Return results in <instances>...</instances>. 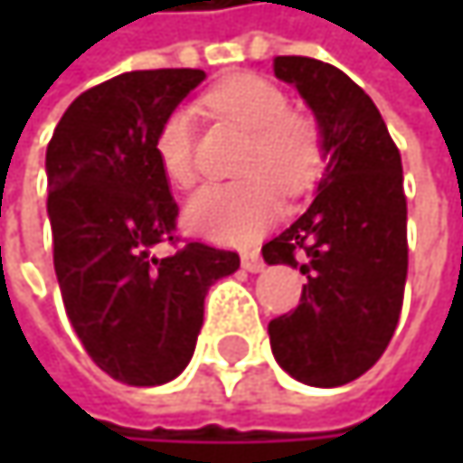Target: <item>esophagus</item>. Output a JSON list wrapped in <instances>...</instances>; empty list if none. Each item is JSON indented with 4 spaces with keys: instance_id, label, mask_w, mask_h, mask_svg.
Instances as JSON below:
<instances>
[{
    "instance_id": "1",
    "label": "esophagus",
    "mask_w": 463,
    "mask_h": 463,
    "mask_svg": "<svg viewBox=\"0 0 463 463\" xmlns=\"http://www.w3.org/2000/svg\"><path fill=\"white\" fill-rule=\"evenodd\" d=\"M241 265H243V270H249V273H260V270L265 268V262H262V257H260L257 251L243 254V257H241Z\"/></svg>"
}]
</instances>
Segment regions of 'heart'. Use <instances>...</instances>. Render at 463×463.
Segmentation results:
<instances>
[{
    "instance_id": "b5f03b06",
    "label": "heart",
    "mask_w": 463,
    "mask_h": 463,
    "mask_svg": "<svg viewBox=\"0 0 463 463\" xmlns=\"http://www.w3.org/2000/svg\"><path fill=\"white\" fill-rule=\"evenodd\" d=\"M209 107L241 126L249 141L241 152L238 182L201 187L184 209L187 228L209 241L246 246L268 231L279 212V184L298 195L314 184L324 160L319 126L311 118L289 112L287 93L254 74H241L209 93ZM155 157L165 179L176 187L195 182L193 112L171 109L155 134Z\"/></svg>"
}]
</instances>
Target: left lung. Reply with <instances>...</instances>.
<instances>
[{
	"label": "left lung",
	"instance_id": "obj_1",
	"mask_svg": "<svg viewBox=\"0 0 463 463\" xmlns=\"http://www.w3.org/2000/svg\"><path fill=\"white\" fill-rule=\"evenodd\" d=\"M273 71L311 107L326 165L311 206L262 246L268 265H292L308 279L300 306L268 324V335L295 381L332 389L364 375L400 322L408 279L402 157L373 99L332 63L279 55Z\"/></svg>",
	"mask_w": 463,
	"mask_h": 463
}]
</instances>
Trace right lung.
<instances>
[{"mask_svg":"<svg viewBox=\"0 0 463 463\" xmlns=\"http://www.w3.org/2000/svg\"><path fill=\"white\" fill-rule=\"evenodd\" d=\"M201 69L118 74L63 112L47 144V217L66 317L90 359L128 386L174 381L193 359L209 287L238 270L235 251L187 243L171 257L179 206L155 157L163 118Z\"/></svg>","mask_w":463,"mask_h":463,"instance_id":"1","label":"right lung"}]
</instances>
